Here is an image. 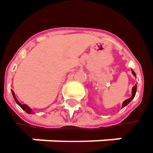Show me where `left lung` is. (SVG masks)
<instances>
[{
	"label": "left lung",
	"mask_w": 153,
	"mask_h": 153,
	"mask_svg": "<svg viewBox=\"0 0 153 153\" xmlns=\"http://www.w3.org/2000/svg\"><path fill=\"white\" fill-rule=\"evenodd\" d=\"M132 73H133V75H134V76H136L135 75V73H134V71H132ZM136 90H137V85L135 84L134 87H133V88H132V96L130 97V98H128V99H126V101H124V102L122 103V108H124L125 106H126L128 103L130 102L134 98V96H135V94H136Z\"/></svg>",
	"instance_id": "1"
}]
</instances>
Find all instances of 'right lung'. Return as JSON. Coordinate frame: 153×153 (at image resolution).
I'll use <instances>...</instances> for the list:
<instances>
[{
	"mask_svg": "<svg viewBox=\"0 0 153 153\" xmlns=\"http://www.w3.org/2000/svg\"><path fill=\"white\" fill-rule=\"evenodd\" d=\"M12 94H13V99H14V101L16 102V103L19 105V107H20V108H21L23 110L26 111L27 114H32V113H33V112H32V109H31V108H30L27 106V104H21V103L19 102V101L16 99V97H15V96H14V92H13V90H12Z\"/></svg>",
	"mask_w": 153,
	"mask_h": 153,
	"instance_id": "1",
	"label": "right lung"
}]
</instances>
